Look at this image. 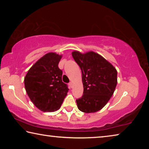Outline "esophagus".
Masks as SVG:
<instances>
[{
	"mask_svg": "<svg viewBox=\"0 0 149 149\" xmlns=\"http://www.w3.org/2000/svg\"><path fill=\"white\" fill-rule=\"evenodd\" d=\"M69 85L70 86V87L72 88V87H73V85H74V84H73L72 82H70V84H69Z\"/></svg>",
	"mask_w": 149,
	"mask_h": 149,
	"instance_id": "obj_1",
	"label": "esophagus"
}]
</instances>
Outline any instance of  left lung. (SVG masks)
Returning <instances> with one entry per match:
<instances>
[{"label":"left lung","mask_w":149,"mask_h":149,"mask_svg":"<svg viewBox=\"0 0 149 149\" xmlns=\"http://www.w3.org/2000/svg\"><path fill=\"white\" fill-rule=\"evenodd\" d=\"M82 72L84 95L76 100L77 108L85 113L96 112L104 107L117 85L115 68L99 54L93 51L72 53Z\"/></svg>","instance_id":"left-lung-1"}]
</instances>
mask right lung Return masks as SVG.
Listing matches in <instances>:
<instances>
[{
  "label": "right lung",
  "instance_id": "obj_1",
  "mask_svg": "<svg viewBox=\"0 0 149 149\" xmlns=\"http://www.w3.org/2000/svg\"><path fill=\"white\" fill-rule=\"evenodd\" d=\"M62 55L49 52L33 65L24 78L27 95L42 112H54L61 107L68 92L58 68Z\"/></svg>",
  "mask_w": 149,
  "mask_h": 149
}]
</instances>
